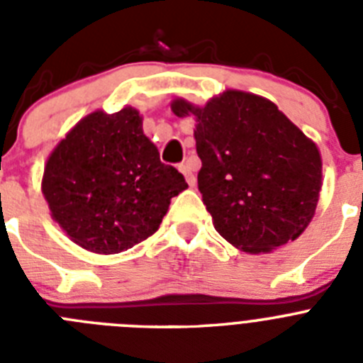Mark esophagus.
<instances>
[{
	"label": "esophagus",
	"mask_w": 363,
	"mask_h": 363,
	"mask_svg": "<svg viewBox=\"0 0 363 363\" xmlns=\"http://www.w3.org/2000/svg\"><path fill=\"white\" fill-rule=\"evenodd\" d=\"M179 171L184 172L185 179H187V184L191 185V187H192V185H194V184H196V178H194V174H192V167L189 165L187 162L182 163V165H179Z\"/></svg>",
	"instance_id": "34e87169"
}]
</instances>
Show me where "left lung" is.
Masks as SVG:
<instances>
[{
	"label": "left lung",
	"instance_id": "left-lung-1",
	"mask_svg": "<svg viewBox=\"0 0 363 363\" xmlns=\"http://www.w3.org/2000/svg\"><path fill=\"white\" fill-rule=\"evenodd\" d=\"M172 112L196 118L198 189L214 229L245 252H269L300 236L322 189L318 147L272 101L225 91L205 107L185 99Z\"/></svg>",
	"mask_w": 363,
	"mask_h": 363
}]
</instances>
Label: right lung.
<instances>
[{
    "mask_svg": "<svg viewBox=\"0 0 363 363\" xmlns=\"http://www.w3.org/2000/svg\"><path fill=\"white\" fill-rule=\"evenodd\" d=\"M41 189L74 243L118 255L158 230L171 198L187 184L174 167L160 162L140 112L125 107L83 118L47 160Z\"/></svg>",
    "mask_w": 363,
    "mask_h": 363,
    "instance_id": "obj_1",
    "label": "right lung"
}]
</instances>
